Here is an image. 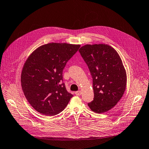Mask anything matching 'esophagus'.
I'll list each match as a JSON object with an SVG mask.
<instances>
[{
	"instance_id": "1",
	"label": "esophagus",
	"mask_w": 149,
	"mask_h": 149,
	"mask_svg": "<svg viewBox=\"0 0 149 149\" xmlns=\"http://www.w3.org/2000/svg\"><path fill=\"white\" fill-rule=\"evenodd\" d=\"M75 94H76V95H81V91H76V92H75Z\"/></svg>"
}]
</instances>
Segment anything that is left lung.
<instances>
[{"label":"left lung","instance_id":"8db88e82","mask_svg":"<svg viewBox=\"0 0 149 149\" xmlns=\"http://www.w3.org/2000/svg\"><path fill=\"white\" fill-rule=\"evenodd\" d=\"M93 79V100L88 103L96 113L114 107L127 86V73L117 52L106 44L86 45L79 50Z\"/></svg>","mask_w":149,"mask_h":149}]
</instances>
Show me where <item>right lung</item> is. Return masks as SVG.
I'll return each mask as SVG.
<instances>
[{"label": "right lung", "mask_w": 149, "mask_h": 149, "mask_svg": "<svg viewBox=\"0 0 149 149\" xmlns=\"http://www.w3.org/2000/svg\"><path fill=\"white\" fill-rule=\"evenodd\" d=\"M80 46L51 43L38 47L27 58L21 73V86L30 104L40 114H59L73 97L62 82V72Z\"/></svg>", "instance_id": "right-lung-1"}]
</instances>
